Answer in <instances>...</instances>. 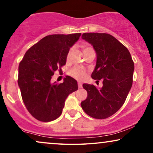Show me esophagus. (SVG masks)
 Returning a JSON list of instances; mask_svg holds the SVG:
<instances>
[{
  "label": "esophagus",
  "instance_id": "34e87169",
  "mask_svg": "<svg viewBox=\"0 0 153 153\" xmlns=\"http://www.w3.org/2000/svg\"><path fill=\"white\" fill-rule=\"evenodd\" d=\"M78 88H82V83H81L80 82H78Z\"/></svg>",
  "mask_w": 153,
  "mask_h": 153
}]
</instances>
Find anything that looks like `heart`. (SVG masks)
Segmentation results:
<instances>
[{
  "instance_id": "1",
  "label": "heart",
  "mask_w": 153,
  "mask_h": 153,
  "mask_svg": "<svg viewBox=\"0 0 153 153\" xmlns=\"http://www.w3.org/2000/svg\"><path fill=\"white\" fill-rule=\"evenodd\" d=\"M83 50H84V53H85V52L90 51V50H92V49L90 47V46H83ZM71 52H72V50L71 49L70 51H68V53L67 59H68L69 58H70ZM70 75L74 78L77 79V80H82L85 78L87 75V72L83 68H81L80 66H75L71 70Z\"/></svg>"
}]
</instances>
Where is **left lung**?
<instances>
[{
	"label": "left lung",
	"instance_id": "obj_1",
	"mask_svg": "<svg viewBox=\"0 0 153 153\" xmlns=\"http://www.w3.org/2000/svg\"><path fill=\"white\" fill-rule=\"evenodd\" d=\"M82 39L95 50L97 63L91 77L102 80L103 86L98 90L93 85L83 84L88 97L81 107L91 117L107 119L124 104L132 86L134 63L128 49L111 34L84 33Z\"/></svg>",
	"mask_w": 153,
	"mask_h": 153
}]
</instances>
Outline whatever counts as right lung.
Listing matches in <instances>:
<instances>
[{"instance_id":"obj_1","label":"right lung","mask_w":153,"mask_h":153,"mask_svg":"<svg viewBox=\"0 0 153 153\" xmlns=\"http://www.w3.org/2000/svg\"><path fill=\"white\" fill-rule=\"evenodd\" d=\"M80 33L51 34L30 48L18 68V85L25 107L32 117L48 122L61 116L65 100L78 90V82L67 76L63 82H51L56 71L65 65L69 49Z\"/></svg>"}]
</instances>
